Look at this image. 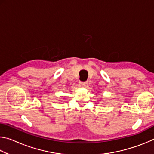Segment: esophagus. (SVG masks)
<instances>
[{"instance_id": "1", "label": "esophagus", "mask_w": 154, "mask_h": 154, "mask_svg": "<svg viewBox=\"0 0 154 154\" xmlns=\"http://www.w3.org/2000/svg\"><path fill=\"white\" fill-rule=\"evenodd\" d=\"M79 85H81V86L83 87V88L87 87L88 82H79Z\"/></svg>"}]
</instances>
